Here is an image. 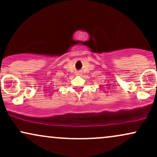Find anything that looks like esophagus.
<instances>
[{"label":"esophagus","instance_id":"34e87169","mask_svg":"<svg viewBox=\"0 0 157 157\" xmlns=\"http://www.w3.org/2000/svg\"><path fill=\"white\" fill-rule=\"evenodd\" d=\"M76 75H77V76H80V75H82V73H81L80 71H77V72H76Z\"/></svg>","mask_w":157,"mask_h":157}]
</instances>
